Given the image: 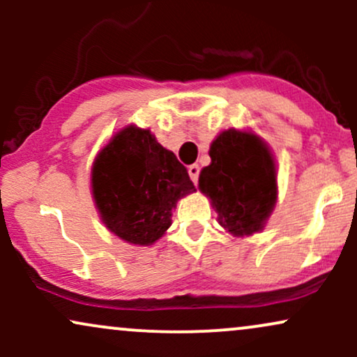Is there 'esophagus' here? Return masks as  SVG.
Wrapping results in <instances>:
<instances>
[{
	"label": "esophagus",
	"instance_id": "esophagus-1",
	"mask_svg": "<svg viewBox=\"0 0 357 357\" xmlns=\"http://www.w3.org/2000/svg\"><path fill=\"white\" fill-rule=\"evenodd\" d=\"M199 171H202V167H199L198 165H191L190 167H188V173H190L191 181L195 183V184H198V179H199Z\"/></svg>",
	"mask_w": 357,
	"mask_h": 357
}]
</instances>
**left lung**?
Returning <instances> with one entry per match:
<instances>
[{"mask_svg":"<svg viewBox=\"0 0 357 357\" xmlns=\"http://www.w3.org/2000/svg\"><path fill=\"white\" fill-rule=\"evenodd\" d=\"M211 165L199 174L220 225L235 236L264 228L277 202V173L267 146L257 136L230 129L210 147Z\"/></svg>","mask_w":357,"mask_h":357,"instance_id":"1","label":"left lung"}]
</instances>
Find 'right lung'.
I'll use <instances>...</instances> for the list:
<instances>
[{
    "instance_id": "1",
    "label": "right lung",
    "mask_w": 357,
    "mask_h": 357,
    "mask_svg": "<svg viewBox=\"0 0 357 357\" xmlns=\"http://www.w3.org/2000/svg\"><path fill=\"white\" fill-rule=\"evenodd\" d=\"M92 190L110 231L132 245H151L171 227V210L195 184L149 129L129 126L97 155Z\"/></svg>"
}]
</instances>
